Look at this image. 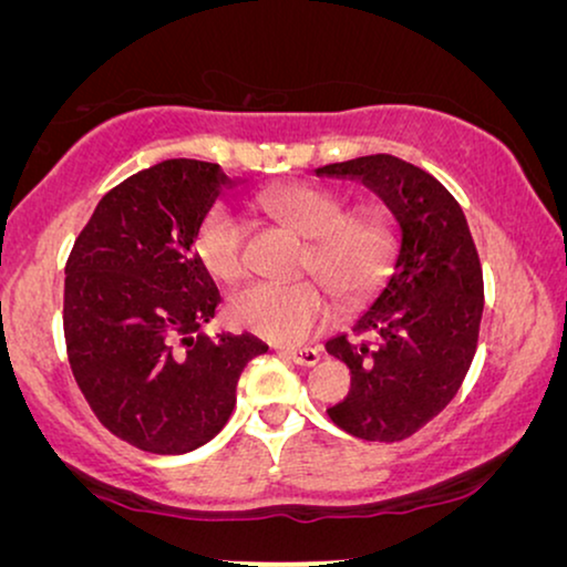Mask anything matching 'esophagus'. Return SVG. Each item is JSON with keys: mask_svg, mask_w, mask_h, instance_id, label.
<instances>
[{"mask_svg": "<svg viewBox=\"0 0 567 567\" xmlns=\"http://www.w3.org/2000/svg\"><path fill=\"white\" fill-rule=\"evenodd\" d=\"M281 353L293 363H299V367H315L322 359V353L317 348H284Z\"/></svg>", "mask_w": 567, "mask_h": 567, "instance_id": "34e87169", "label": "esophagus"}]
</instances>
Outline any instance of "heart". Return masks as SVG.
<instances>
[{
    "instance_id": "heart-1",
    "label": "heart",
    "mask_w": 567,
    "mask_h": 567,
    "mask_svg": "<svg viewBox=\"0 0 567 567\" xmlns=\"http://www.w3.org/2000/svg\"><path fill=\"white\" fill-rule=\"evenodd\" d=\"M258 206L307 239L299 274L315 276L340 307L371 299L390 278L400 252V219L386 204L348 208L336 190L286 183L262 190ZM193 250L216 281L237 284L245 276V227L229 208L216 206L198 221ZM328 312V297L315 281L252 284L229 301V320L270 343H299L324 324Z\"/></svg>"
}]
</instances>
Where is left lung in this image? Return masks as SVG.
I'll return each mask as SVG.
<instances>
[{
	"label": "left lung",
	"instance_id": "left-lung-1",
	"mask_svg": "<svg viewBox=\"0 0 567 567\" xmlns=\"http://www.w3.org/2000/svg\"><path fill=\"white\" fill-rule=\"evenodd\" d=\"M317 175L369 185L400 219V252L353 332L324 343L351 369L330 421L363 441H402L433 421L467 377L483 320V268L456 198L425 169L392 154L336 162Z\"/></svg>",
	"mask_w": 567,
	"mask_h": 567
}]
</instances>
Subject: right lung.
<instances>
[{"instance_id":"obj_1","label":"right lung","mask_w":567,"mask_h":567,"mask_svg":"<svg viewBox=\"0 0 567 567\" xmlns=\"http://www.w3.org/2000/svg\"><path fill=\"white\" fill-rule=\"evenodd\" d=\"M231 185L219 165L165 159L107 190L74 239L64 281L72 374L113 436L150 454L204 446L229 421L258 338L200 336L219 289L193 250Z\"/></svg>"}]
</instances>
